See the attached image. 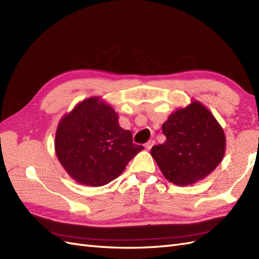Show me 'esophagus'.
Listing matches in <instances>:
<instances>
[{"instance_id":"obj_1","label":"esophagus","mask_w":259,"mask_h":259,"mask_svg":"<svg viewBox=\"0 0 259 259\" xmlns=\"http://www.w3.org/2000/svg\"><path fill=\"white\" fill-rule=\"evenodd\" d=\"M154 144H155V141H154V140H150V141L147 142V144H145V149H147V150H151L152 147H153Z\"/></svg>"}]
</instances>
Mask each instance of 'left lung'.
<instances>
[{
    "label": "left lung",
    "instance_id": "left-lung-1",
    "mask_svg": "<svg viewBox=\"0 0 259 259\" xmlns=\"http://www.w3.org/2000/svg\"><path fill=\"white\" fill-rule=\"evenodd\" d=\"M162 131L166 141L154 145L151 155L170 183L193 185L221 163L227 143L223 128L200 102L171 112Z\"/></svg>",
    "mask_w": 259,
    "mask_h": 259
}]
</instances>
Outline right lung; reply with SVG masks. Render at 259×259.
<instances>
[{"label": "right lung", "mask_w": 259, "mask_h": 259, "mask_svg": "<svg viewBox=\"0 0 259 259\" xmlns=\"http://www.w3.org/2000/svg\"><path fill=\"white\" fill-rule=\"evenodd\" d=\"M55 150L59 162L76 183L99 187L114 181L143 150L122 129L118 114L101 97L78 103L59 121Z\"/></svg>", "instance_id": "add662e5"}]
</instances>
